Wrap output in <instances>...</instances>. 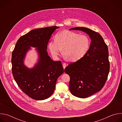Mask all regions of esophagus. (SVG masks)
<instances>
[{
	"mask_svg": "<svg viewBox=\"0 0 122 122\" xmlns=\"http://www.w3.org/2000/svg\"><path fill=\"white\" fill-rule=\"evenodd\" d=\"M63 66L64 68L65 69V67H66V63H63Z\"/></svg>",
	"mask_w": 122,
	"mask_h": 122,
	"instance_id": "34e87169",
	"label": "esophagus"
}]
</instances>
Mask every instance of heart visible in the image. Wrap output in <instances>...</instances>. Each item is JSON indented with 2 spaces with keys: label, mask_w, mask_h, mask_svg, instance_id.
I'll return each mask as SVG.
<instances>
[{
  "label": "heart",
  "mask_w": 122,
  "mask_h": 122,
  "mask_svg": "<svg viewBox=\"0 0 122 122\" xmlns=\"http://www.w3.org/2000/svg\"><path fill=\"white\" fill-rule=\"evenodd\" d=\"M90 46L89 37L72 31L64 30L57 33L55 40L51 41L48 48L51 55L57 58L62 49L66 59L76 62L82 58L87 53Z\"/></svg>",
  "instance_id": "heart-1"
}]
</instances>
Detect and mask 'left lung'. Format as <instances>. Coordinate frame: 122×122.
<instances>
[{
	"instance_id": "obj_1",
	"label": "left lung",
	"mask_w": 122,
	"mask_h": 122,
	"mask_svg": "<svg viewBox=\"0 0 122 122\" xmlns=\"http://www.w3.org/2000/svg\"><path fill=\"white\" fill-rule=\"evenodd\" d=\"M71 30L82 31L88 34L91 40L86 54L65 69V73L70 77L69 88L71 93L85 98L100 91L105 85L110 71L108 48L97 32L82 27L69 29Z\"/></svg>"
}]
</instances>
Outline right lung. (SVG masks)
<instances>
[{"label": "right lung", "mask_w": 122, "mask_h": 122, "mask_svg": "<svg viewBox=\"0 0 122 122\" xmlns=\"http://www.w3.org/2000/svg\"><path fill=\"white\" fill-rule=\"evenodd\" d=\"M59 27L53 26L30 31L19 38L12 51L13 78L23 92L34 99L49 98L55 91L58 78L64 71L61 61L52 60L46 51L51 34ZM30 46L37 48L40 57L38 63L31 69L23 64Z\"/></svg>", "instance_id": "1"}]
</instances>
